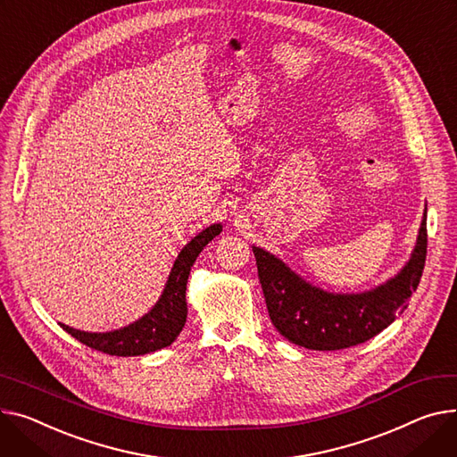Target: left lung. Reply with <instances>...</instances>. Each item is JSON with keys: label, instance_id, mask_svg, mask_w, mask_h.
Returning <instances> with one entry per match:
<instances>
[{"label": "left lung", "instance_id": "left-lung-1", "mask_svg": "<svg viewBox=\"0 0 457 457\" xmlns=\"http://www.w3.org/2000/svg\"><path fill=\"white\" fill-rule=\"evenodd\" d=\"M427 207L410 261L397 276L360 294H334L311 285L279 257L252 246L270 320L305 349L338 351L371 340L408 307L427 261Z\"/></svg>", "mask_w": 457, "mask_h": 457}]
</instances>
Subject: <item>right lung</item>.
Wrapping results in <instances>:
<instances>
[{
    "label": "right lung",
    "instance_id": "obj_1",
    "mask_svg": "<svg viewBox=\"0 0 457 457\" xmlns=\"http://www.w3.org/2000/svg\"><path fill=\"white\" fill-rule=\"evenodd\" d=\"M220 224H211L181 248L170 268L162 297L150 312L137 321L108 332H86L64 323H60V327L80 344L112 356H139L169 347L178 338L187 320L186 290L191 266L200 252L212 238L220 235Z\"/></svg>",
    "mask_w": 457,
    "mask_h": 457
}]
</instances>
